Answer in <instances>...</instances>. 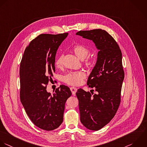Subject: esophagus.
I'll return each mask as SVG.
<instances>
[{
  "label": "esophagus",
  "mask_w": 147,
  "mask_h": 147,
  "mask_svg": "<svg viewBox=\"0 0 147 147\" xmlns=\"http://www.w3.org/2000/svg\"><path fill=\"white\" fill-rule=\"evenodd\" d=\"M70 89V90H71L73 95L74 96L76 94V93L77 91V89L76 88H75V87H71Z\"/></svg>",
  "instance_id": "34e87169"
}]
</instances>
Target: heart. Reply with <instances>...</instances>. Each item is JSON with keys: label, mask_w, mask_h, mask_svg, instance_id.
<instances>
[{"label": "heart", "mask_w": 147, "mask_h": 147, "mask_svg": "<svg viewBox=\"0 0 147 147\" xmlns=\"http://www.w3.org/2000/svg\"><path fill=\"white\" fill-rule=\"evenodd\" d=\"M73 50L76 55L81 59H85L89 54L90 51L85 46L82 45H76L73 48ZM63 55H59L55 60V64L57 67H61L63 65ZM94 63V60L92 58H88L84 61V64L86 66L89 67H91ZM86 77L85 73L82 71H70L65 74L63 77V81L70 85H81L84 78Z\"/></svg>", "instance_id": "b5f03b06"}]
</instances>
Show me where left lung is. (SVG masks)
Listing matches in <instances>:
<instances>
[{
	"label": "left lung",
	"mask_w": 147,
	"mask_h": 147,
	"mask_svg": "<svg viewBox=\"0 0 147 147\" xmlns=\"http://www.w3.org/2000/svg\"><path fill=\"white\" fill-rule=\"evenodd\" d=\"M76 35L92 40L99 49L97 63L87 81L89 88H95L96 94L81 88L76 93L81 123L88 129L98 131L111 121L120 104L124 78L122 53L105 30L80 31Z\"/></svg>",
	"instance_id": "obj_1"
}]
</instances>
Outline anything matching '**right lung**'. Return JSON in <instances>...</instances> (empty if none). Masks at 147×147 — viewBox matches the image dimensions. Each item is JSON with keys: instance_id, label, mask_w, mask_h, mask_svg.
<instances>
[{"instance_id": "obj_1", "label": "right lung", "mask_w": 147, "mask_h": 147, "mask_svg": "<svg viewBox=\"0 0 147 147\" xmlns=\"http://www.w3.org/2000/svg\"><path fill=\"white\" fill-rule=\"evenodd\" d=\"M67 35L40 34L26 47L20 62V101L33 124L45 131L55 129L62 124L65 102L71 96L65 85L57 88L52 96L46 91L55 71L57 51Z\"/></svg>"}]
</instances>
